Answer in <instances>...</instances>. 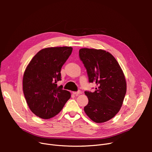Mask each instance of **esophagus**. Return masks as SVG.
I'll use <instances>...</instances> for the list:
<instances>
[{"label": "esophagus", "mask_w": 152, "mask_h": 152, "mask_svg": "<svg viewBox=\"0 0 152 152\" xmlns=\"http://www.w3.org/2000/svg\"><path fill=\"white\" fill-rule=\"evenodd\" d=\"M81 93V91H77V92H73V94L75 95H78L79 94H80Z\"/></svg>", "instance_id": "obj_1"}]
</instances>
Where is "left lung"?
I'll use <instances>...</instances> for the list:
<instances>
[{"mask_svg": "<svg viewBox=\"0 0 152 152\" xmlns=\"http://www.w3.org/2000/svg\"><path fill=\"white\" fill-rule=\"evenodd\" d=\"M79 52L89 82L97 86L94 92H85L89 102L84 111L95 123H105L121 109L127 90L125 76L110 52L87 48L81 49Z\"/></svg>", "mask_w": 152, "mask_h": 152, "instance_id": "8db88e82", "label": "left lung"}]
</instances>
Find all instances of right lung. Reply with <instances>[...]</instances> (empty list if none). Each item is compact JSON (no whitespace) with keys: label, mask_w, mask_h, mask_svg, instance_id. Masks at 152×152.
<instances>
[{"label":"right lung","mask_w":152,"mask_h":152,"mask_svg":"<svg viewBox=\"0 0 152 152\" xmlns=\"http://www.w3.org/2000/svg\"><path fill=\"white\" fill-rule=\"evenodd\" d=\"M71 47L45 48L28 65L23 77L27 104L35 115L47 119L57 115L70 99L71 93L58 86L61 68L71 54Z\"/></svg>","instance_id":"obj_1"}]
</instances>
